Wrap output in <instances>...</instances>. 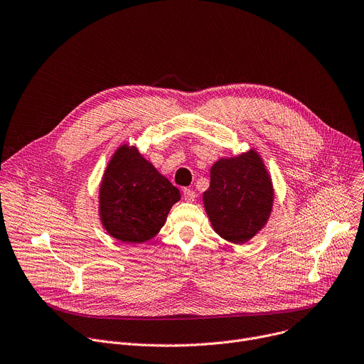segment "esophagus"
<instances>
[{
  "label": "esophagus",
  "instance_id": "1",
  "mask_svg": "<svg viewBox=\"0 0 364 364\" xmlns=\"http://www.w3.org/2000/svg\"><path fill=\"white\" fill-rule=\"evenodd\" d=\"M183 198H185V201H189V203H192V201H195V198H197V193H195L192 189H189V188H185L183 189Z\"/></svg>",
  "mask_w": 364,
  "mask_h": 364
}]
</instances>
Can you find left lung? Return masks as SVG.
<instances>
[{"instance_id":"left-lung-1","label":"left lung","mask_w":364,"mask_h":364,"mask_svg":"<svg viewBox=\"0 0 364 364\" xmlns=\"http://www.w3.org/2000/svg\"><path fill=\"white\" fill-rule=\"evenodd\" d=\"M203 201L215 233L233 243L252 239L271 214L274 191L261 156L249 150L211 167Z\"/></svg>"}]
</instances>
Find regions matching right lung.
<instances>
[{"instance_id": "1", "label": "right lung", "mask_w": 364, "mask_h": 364, "mask_svg": "<svg viewBox=\"0 0 364 364\" xmlns=\"http://www.w3.org/2000/svg\"><path fill=\"white\" fill-rule=\"evenodd\" d=\"M181 192L138 153L121 146L112 156L99 191L100 220L107 233L125 243L154 237Z\"/></svg>"}]
</instances>
